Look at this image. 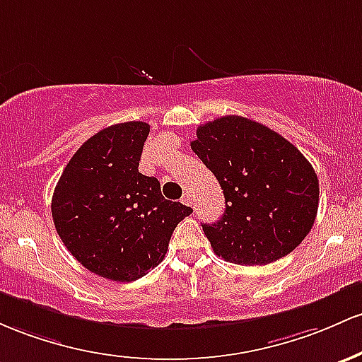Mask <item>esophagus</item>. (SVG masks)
<instances>
[{
    "label": "esophagus",
    "mask_w": 362,
    "mask_h": 362,
    "mask_svg": "<svg viewBox=\"0 0 362 362\" xmlns=\"http://www.w3.org/2000/svg\"><path fill=\"white\" fill-rule=\"evenodd\" d=\"M182 203H185V205H193L192 194H189V193H185V197H182Z\"/></svg>",
    "instance_id": "esophagus-1"
}]
</instances>
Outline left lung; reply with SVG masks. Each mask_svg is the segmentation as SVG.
Here are the masks:
<instances>
[{"label":"left lung","mask_w":362,"mask_h":362,"mask_svg":"<svg viewBox=\"0 0 362 362\" xmlns=\"http://www.w3.org/2000/svg\"><path fill=\"white\" fill-rule=\"evenodd\" d=\"M192 150L226 198L203 224L214 253L235 265H269L296 250L315 224L320 185L310 160L265 124L224 116L197 129Z\"/></svg>","instance_id":"1"}]
</instances>
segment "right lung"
I'll return each mask as SVG.
<instances>
[{
  "mask_svg": "<svg viewBox=\"0 0 362 362\" xmlns=\"http://www.w3.org/2000/svg\"><path fill=\"white\" fill-rule=\"evenodd\" d=\"M148 132L144 121L100 129L76 150L52 193L63 245L85 269L115 282L159 265L176 226L193 212L165 200L157 177L138 173Z\"/></svg>",
  "mask_w": 362,
  "mask_h": 362,
  "instance_id": "add662e5",
  "label": "right lung"
}]
</instances>
